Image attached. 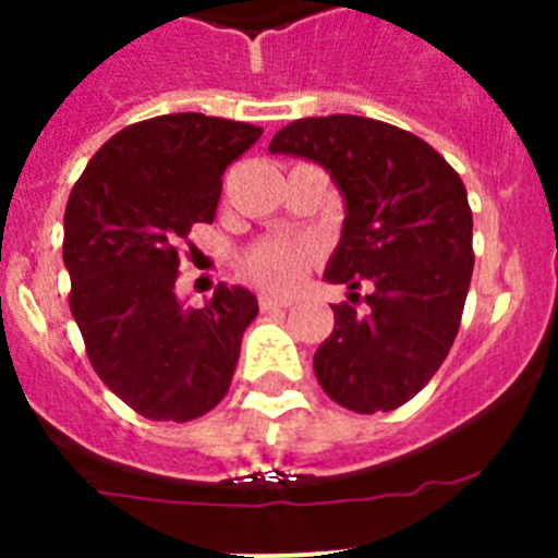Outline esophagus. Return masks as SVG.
<instances>
[{"instance_id": "esophagus-1", "label": "esophagus", "mask_w": 558, "mask_h": 558, "mask_svg": "<svg viewBox=\"0 0 558 558\" xmlns=\"http://www.w3.org/2000/svg\"><path fill=\"white\" fill-rule=\"evenodd\" d=\"M259 307L263 310H282L290 307L288 299H279V295H259Z\"/></svg>"}]
</instances>
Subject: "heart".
Masks as SVG:
<instances>
[{
	"label": "heart",
	"mask_w": 558,
	"mask_h": 558,
	"mask_svg": "<svg viewBox=\"0 0 558 558\" xmlns=\"http://www.w3.org/2000/svg\"><path fill=\"white\" fill-rule=\"evenodd\" d=\"M243 268L251 279L270 290H290L304 270V251L284 240L259 243L243 256Z\"/></svg>",
	"instance_id": "obj_1"
}]
</instances>
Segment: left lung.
<instances>
[{"instance_id": "left-lung-1", "label": "left lung", "mask_w": 558, "mask_h": 558, "mask_svg": "<svg viewBox=\"0 0 558 558\" xmlns=\"http://www.w3.org/2000/svg\"><path fill=\"white\" fill-rule=\"evenodd\" d=\"M268 150L329 172L347 218L324 279L347 284L349 302L368 288L366 310L332 307L315 377L354 413L405 405L445 363L470 290L472 209L461 175L413 133L354 113L290 122Z\"/></svg>"}]
</instances>
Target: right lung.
<instances>
[{
  "mask_svg": "<svg viewBox=\"0 0 558 558\" xmlns=\"http://www.w3.org/2000/svg\"><path fill=\"white\" fill-rule=\"evenodd\" d=\"M263 128L165 113L122 128L88 161L63 215L69 307L95 372L153 422H190L231 386L256 295L218 284L201 310L175 293L179 245L211 223L223 172Z\"/></svg>",
  "mask_w": 558,
  "mask_h": 558,
  "instance_id": "add662e5",
  "label": "right lung"
}]
</instances>
